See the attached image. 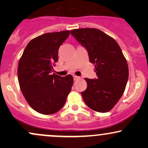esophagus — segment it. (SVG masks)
<instances>
[{
  "instance_id": "esophagus-1",
  "label": "esophagus",
  "mask_w": 148,
  "mask_h": 148,
  "mask_svg": "<svg viewBox=\"0 0 148 148\" xmlns=\"http://www.w3.org/2000/svg\"><path fill=\"white\" fill-rule=\"evenodd\" d=\"M80 79L79 76H75V75L74 76V81H76V80H78V79Z\"/></svg>"
}]
</instances>
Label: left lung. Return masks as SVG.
Here are the masks:
<instances>
[{
    "instance_id": "8db88e82",
    "label": "left lung",
    "mask_w": 148,
    "mask_h": 148,
    "mask_svg": "<svg viewBox=\"0 0 148 148\" xmlns=\"http://www.w3.org/2000/svg\"><path fill=\"white\" fill-rule=\"evenodd\" d=\"M71 35L87 50L97 76L86 79L88 86L81 92L83 99L93 111H109L123 96L129 77L128 65L120 46L96 28L74 29Z\"/></svg>"
}]
</instances>
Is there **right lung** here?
<instances>
[{
    "mask_svg": "<svg viewBox=\"0 0 148 148\" xmlns=\"http://www.w3.org/2000/svg\"><path fill=\"white\" fill-rule=\"evenodd\" d=\"M70 31L43 34L28 44L18 62L17 75L20 88L34 110L45 115L60 111L74 82L72 75L51 73L58 60V49Z\"/></svg>",
    "mask_w": 148,
    "mask_h": 148,
    "instance_id": "obj_1",
    "label": "right lung"
}]
</instances>
